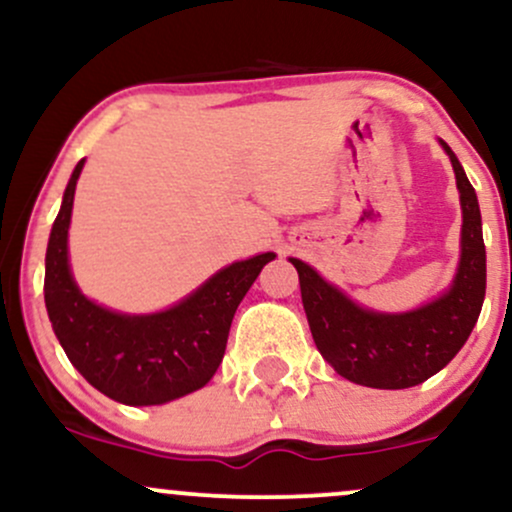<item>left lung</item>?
I'll list each match as a JSON object with an SVG mask.
<instances>
[{"mask_svg":"<svg viewBox=\"0 0 512 512\" xmlns=\"http://www.w3.org/2000/svg\"><path fill=\"white\" fill-rule=\"evenodd\" d=\"M462 202V257L450 291L402 315L358 308L313 267L291 257L315 346L339 375L378 390L414 387L445 368L477 325L486 293V248L472 182L445 142Z\"/></svg>","mask_w":512,"mask_h":512,"instance_id":"1","label":"left lung"}]
</instances>
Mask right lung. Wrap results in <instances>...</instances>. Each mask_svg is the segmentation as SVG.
<instances>
[{"label": "right lung", "instance_id": "1", "mask_svg": "<svg viewBox=\"0 0 512 512\" xmlns=\"http://www.w3.org/2000/svg\"><path fill=\"white\" fill-rule=\"evenodd\" d=\"M81 168L84 161L76 163L64 190L45 255V305L52 330L74 368L115 402L146 407L190 395L216 373L240 301L276 255L264 252L221 269L202 289L163 313L120 315L101 308L76 289L67 260Z\"/></svg>", "mask_w": 512, "mask_h": 512}]
</instances>
